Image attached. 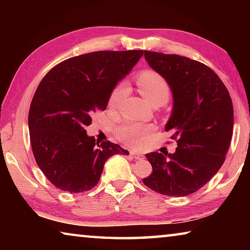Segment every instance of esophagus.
<instances>
[{"label": "esophagus", "instance_id": "esophagus-1", "mask_svg": "<svg viewBox=\"0 0 250 250\" xmlns=\"http://www.w3.org/2000/svg\"><path fill=\"white\" fill-rule=\"evenodd\" d=\"M131 155H132L135 160H142V159H145V156H143V155L140 154V153H137V152H131Z\"/></svg>", "mask_w": 250, "mask_h": 250}]
</instances>
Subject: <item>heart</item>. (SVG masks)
<instances>
[{"label": "heart", "instance_id": "heart-1", "mask_svg": "<svg viewBox=\"0 0 250 250\" xmlns=\"http://www.w3.org/2000/svg\"><path fill=\"white\" fill-rule=\"evenodd\" d=\"M139 91L151 105L156 103H167L170 96V88L162 76L154 71H145L138 77L137 80ZM126 94V84L119 83L111 91L109 97V105L111 108H117ZM151 126L140 125L125 122L117 130L119 139L130 146H139L145 141L146 135L151 132Z\"/></svg>", "mask_w": 250, "mask_h": 250}]
</instances>
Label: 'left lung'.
<instances>
[{"mask_svg": "<svg viewBox=\"0 0 250 250\" xmlns=\"http://www.w3.org/2000/svg\"><path fill=\"white\" fill-rule=\"evenodd\" d=\"M152 69L166 79L173 97L166 131L177 139L174 153L151 152L143 183L168 196H188L216 174L229 149L234 109L225 84L209 67L191 58L145 50Z\"/></svg>", "mask_w": 250, "mask_h": 250, "instance_id": "8db88e82", "label": "left lung"}]
</instances>
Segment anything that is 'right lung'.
I'll return each instance as SVG.
<instances>
[{"label": "right lung", "mask_w": 250, "mask_h": 250, "mask_svg": "<svg viewBox=\"0 0 250 250\" xmlns=\"http://www.w3.org/2000/svg\"><path fill=\"white\" fill-rule=\"evenodd\" d=\"M143 50L94 52L71 57L42 79L28 112L34 158L48 181L69 193L97 185L110 156L129 152L110 141L96 142L84 130L96 110H104L117 83Z\"/></svg>", "instance_id": "add662e5"}]
</instances>
